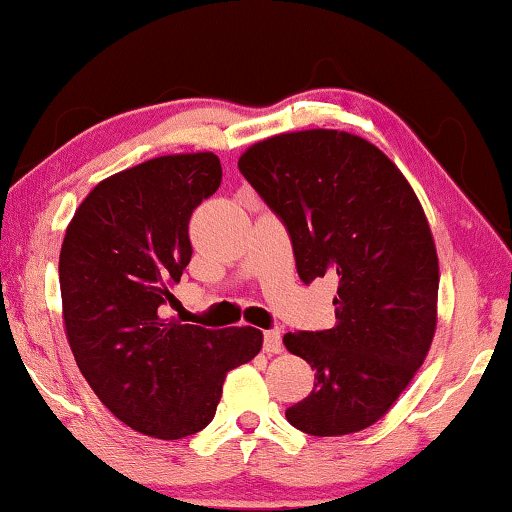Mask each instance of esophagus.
I'll use <instances>...</instances> for the list:
<instances>
[{
	"mask_svg": "<svg viewBox=\"0 0 512 512\" xmlns=\"http://www.w3.org/2000/svg\"><path fill=\"white\" fill-rule=\"evenodd\" d=\"M263 348L265 352H272V355H279L283 350L281 345V332L279 329H267L265 336H263Z\"/></svg>",
	"mask_w": 512,
	"mask_h": 512,
	"instance_id": "1",
	"label": "esophagus"
}]
</instances>
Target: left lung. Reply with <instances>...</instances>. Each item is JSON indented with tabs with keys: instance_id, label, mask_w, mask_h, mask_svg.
Here are the masks:
<instances>
[{
	"instance_id": "1",
	"label": "left lung",
	"mask_w": 512,
	"mask_h": 512,
	"mask_svg": "<svg viewBox=\"0 0 512 512\" xmlns=\"http://www.w3.org/2000/svg\"><path fill=\"white\" fill-rule=\"evenodd\" d=\"M238 167L286 224L300 279H338L336 325L283 336L316 371L286 419L316 437L373 426L412 382L437 329L439 261L421 201L380 148L343 130L267 137Z\"/></svg>"
}]
</instances>
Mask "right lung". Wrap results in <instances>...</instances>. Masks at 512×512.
<instances>
[{"label": "right lung", "mask_w": 512, "mask_h": 512, "mask_svg": "<svg viewBox=\"0 0 512 512\" xmlns=\"http://www.w3.org/2000/svg\"><path fill=\"white\" fill-rule=\"evenodd\" d=\"M219 183L215 153L153 157L100 180L61 245V304L77 368L141 435L180 439L206 428L226 373L263 348L261 329L162 316L192 258V212Z\"/></svg>", "instance_id": "add662e5"}]
</instances>
